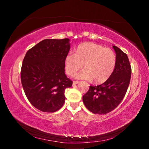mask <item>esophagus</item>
<instances>
[{"label": "esophagus", "mask_w": 149, "mask_h": 149, "mask_svg": "<svg viewBox=\"0 0 149 149\" xmlns=\"http://www.w3.org/2000/svg\"><path fill=\"white\" fill-rule=\"evenodd\" d=\"M79 81H73V85H77V84H79Z\"/></svg>", "instance_id": "esophagus-1"}]
</instances>
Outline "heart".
Segmentation results:
<instances>
[{
	"label": "heart",
	"instance_id": "obj_1",
	"mask_svg": "<svg viewBox=\"0 0 149 149\" xmlns=\"http://www.w3.org/2000/svg\"><path fill=\"white\" fill-rule=\"evenodd\" d=\"M116 56L109 48L91 42L78 45L75 54L65 58V72L74 76L83 68L84 70L77 75L79 79H91L95 84H101L109 79L116 65Z\"/></svg>",
	"mask_w": 149,
	"mask_h": 149
}]
</instances>
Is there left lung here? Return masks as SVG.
<instances>
[{
  "label": "left lung",
  "mask_w": 149,
  "mask_h": 149,
  "mask_svg": "<svg viewBox=\"0 0 149 149\" xmlns=\"http://www.w3.org/2000/svg\"><path fill=\"white\" fill-rule=\"evenodd\" d=\"M116 65L109 79L102 84L89 87L83 96L85 107L94 114H106L114 110L122 102L129 87L132 68L127 55L116 46Z\"/></svg>",
  "instance_id": "left-lung-1"
}]
</instances>
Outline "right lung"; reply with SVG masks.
I'll return each instance as SVG.
<instances>
[{"mask_svg":"<svg viewBox=\"0 0 149 149\" xmlns=\"http://www.w3.org/2000/svg\"><path fill=\"white\" fill-rule=\"evenodd\" d=\"M69 39H45L27 50L21 68V81L30 103L44 112H54L64 104L65 89L72 81L65 74Z\"/></svg>","mask_w":149,"mask_h":149,"instance_id":"1","label":"right lung"}]
</instances>
